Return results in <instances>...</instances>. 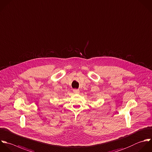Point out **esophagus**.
<instances>
[{
	"label": "esophagus",
	"instance_id": "1",
	"mask_svg": "<svg viewBox=\"0 0 152 152\" xmlns=\"http://www.w3.org/2000/svg\"><path fill=\"white\" fill-rule=\"evenodd\" d=\"M73 92L75 94H78L79 93V89H73Z\"/></svg>",
	"mask_w": 152,
	"mask_h": 152
}]
</instances>
